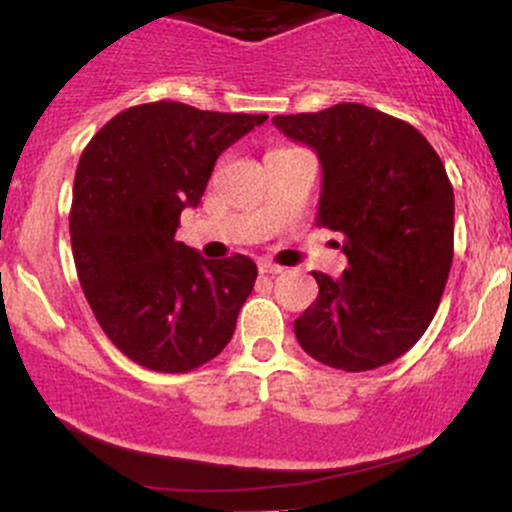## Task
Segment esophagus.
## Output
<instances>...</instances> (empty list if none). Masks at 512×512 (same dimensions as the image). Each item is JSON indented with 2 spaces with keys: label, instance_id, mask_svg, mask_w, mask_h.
<instances>
[{
  "label": "esophagus",
  "instance_id": "34e87169",
  "mask_svg": "<svg viewBox=\"0 0 512 512\" xmlns=\"http://www.w3.org/2000/svg\"><path fill=\"white\" fill-rule=\"evenodd\" d=\"M260 272H262V274H282L284 267L272 265V262H260Z\"/></svg>",
  "mask_w": 512,
  "mask_h": 512
}]
</instances>
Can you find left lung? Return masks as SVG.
<instances>
[{
	"label": "left lung",
	"mask_w": 512,
	"mask_h": 512,
	"mask_svg": "<svg viewBox=\"0 0 512 512\" xmlns=\"http://www.w3.org/2000/svg\"><path fill=\"white\" fill-rule=\"evenodd\" d=\"M321 159L316 225L343 235L341 279L294 321L299 346L328 368L363 373L407 353L432 324L454 260V188L410 122L360 102L277 115Z\"/></svg>",
	"instance_id": "1"
}]
</instances>
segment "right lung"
<instances>
[{"mask_svg":"<svg viewBox=\"0 0 512 512\" xmlns=\"http://www.w3.org/2000/svg\"><path fill=\"white\" fill-rule=\"evenodd\" d=\"M267 115L174 100L127 107L90 139L75 169L71 245L80 287L105 336L134 363L188 373L233 338L257 267L206 260L176 242L215 159Z\"/></svg>","mask_w":512,"mask_h":512,"instance_id":"add662e5","label":"right lung"}]
</instances>
